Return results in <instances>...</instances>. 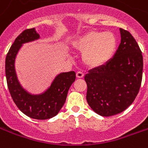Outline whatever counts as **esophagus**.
Segmentation results:
<instances>
[{"label":"esophagus","instance_id":"34e87169","mask_svg":"<svg viewBox=\"0 0 148 148\" xmlns=\"http://www.w3.org/2000/svg\"><path fill=\"white\" fill-rule=\"evenodd\" d=\"M76 76L78 78H82V77H84V74L83 72H82V71H77V73H76Z\"/></svg>","mask_w":148,"mask_h":148}]
</instances>
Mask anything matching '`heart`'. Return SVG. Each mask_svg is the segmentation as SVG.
Instances as JSON below:
<instances>
[{"label":"heart","instance_id":"b5f03b06","mask_svg":"<svg viewBox=\"0 0 148 148\" xmlns=\"http://www.w3.org/2000/svg\"><path fill=\"white\" fill-rule=\"evenodd\" d=\"M116 38L111 32L90 31L74 40V48L82 51V61L91 68L101 67L112 58Z\"/></svg>","mask_w":148,"mask_h":148}]
</instances>
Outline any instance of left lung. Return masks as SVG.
I'll return each mask as SVG.
<instances>
[{
	"instance_id": "1",
	"label": "left lung",
	"mask_w": 148,
	"mask_h": 148,
	"mask_svg": "<svg viewBox=\"0 0 148 148\" xmlns=\"http://www.w3.org/2000/svg\"><path fill=\"white\" fill-rule=\"evenodd\" d=\"M121 43L106 65L85 76L87 102L97 114L111 116L131 106L139 93L143 75V55L129 32L120 28Z\"/></svg>"
}]
</instances>
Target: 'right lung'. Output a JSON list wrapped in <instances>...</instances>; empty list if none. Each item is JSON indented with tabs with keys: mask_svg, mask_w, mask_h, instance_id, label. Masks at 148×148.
Returning a JSON list of instances; mask_svg holds the SVG:
<instances>
[{
	"mask_svg": "<svg viewBox=\"0 0 148 148\" xmlns=\"http://www.w3.org/2000/svg\"><path fill=\"white\" fill-rule=\"evenodd\" d=\"M39 39L35 28L26 29L15 39L5 58V75L9 93L18 109L23 113L36 120L55 116L64 105L68 90L75 81L74 71L61 73L52 82L51 86L41 94H31L18 81L15 70V59L19 50L26 42Z\"/></svg>",
	"mask_w": 148,
	"mask_h": 148,
	"instance_id": "add662e5",
	"label": "right lung"
}]
</instances>
